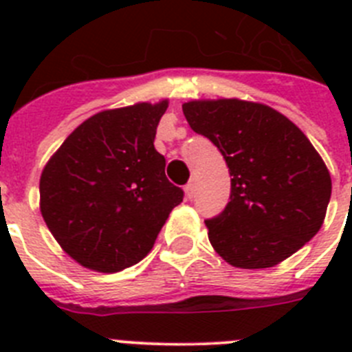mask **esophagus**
<instances>
[{
	"label": "esophagus",
	"instance_id": "1",
	"mask_svg": "<svg viewBox=\"0 0 352 352\" xmlns=\"http://www.w3.org/2000/svg\"><path fill=\"white\" fill-rule=\"evenodd\" d=\"M194 192H195V182L192 179V182H188L185 185V197L192 199V197H194Z\"/></svg>",
	"mask_w": 352,
	"mask_h": 352
}]
</instances>
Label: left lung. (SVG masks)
Listing matches in <instances>:
<instances>
[{
	"label": "left lung",
	"instance_id": "obj_1",
	"mask_svg": "<svg viewBox=\"0 0 352 352\" xmlns=\"http://www.w3.org/2000/svg\"><path fill=\"white\" fill-rule=\"evenodd\" d=\"M194 132L210 139L231 174V201L206 220L211 247L234 268L280 264L324 222L331 176L312 142L270 105L239 98L182 105Z\"/></svg>",
	"mask_w": 352,
	"mask_h": 352
}]
</instances>
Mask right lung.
I'll list each match as a JSON object with an SVG mask.
<instances>
[{
	"instance_id": "add662e5",
	"label": "right lung",
	"mask_w": 352,
	"mask_h": 352,
	"mask_svg": "<svg viewBox=\"0 0 352 352\" xmlns=\"http://www.w3.org/2000/svg\"><path fill=\"white\" fill-rule=\"evenodd\" d=\"M169 100L107 109L82 121L40 176V213L72 259L116 273L148 256L183 190L153 141Z\"/></svg>"
}]
</instances>
